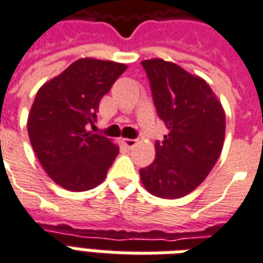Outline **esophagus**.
<instances>
[{
  "instance_id": "obj_1",
  "label": "esophagus",
  "mask_w": 263,
  "mask_h": 263,
  "mask_svg": "<svg viewBox=\"0 0 263 263\" xmlns=\"http://www.w3.org/2000/svg\"><path fill=\"white\" fill-rule=\"evenodd\" d=\"M122 143H124V146H126L128 149H131L137 145V141H135V139H129V138H124V139H122Z\"/></svg>"
}]
</instances>
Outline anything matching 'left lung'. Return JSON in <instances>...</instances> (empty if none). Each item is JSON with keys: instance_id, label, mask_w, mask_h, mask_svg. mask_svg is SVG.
Here are the masks:
<instances>
[{"instance_id": "obj_1", "label": "left lung", "mask_w": 263, "mask_h": 263, "mask_svg": "<svg viewBox=\"0 0 263 263\" xmlns=\"http://www.w3.org/2000/svg\"><path fill=\"white\" fill-rule=\"evenodd\" d=\"M158 117L169 134L156 141L155 160L139 171L149 193L179 198L201 184L218 160L226 137V114L210 86L180 66L143 60Z\"/></svg>"}]
</instances>
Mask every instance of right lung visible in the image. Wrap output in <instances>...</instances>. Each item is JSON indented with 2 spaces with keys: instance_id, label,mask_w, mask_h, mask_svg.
<instances>
[{
  "instance_id": "obj_1",
  "label": "right lung",
  "mask_w": 263,
  "mask_h": 263,
  "mask_svg": "<svg viewBox=\"0 0 263 263\" xmlns=\"http://www.w3.org/2000/svg\"><path fill=\"white\" fill-rule=\"evenodd\" d=\"M125 70L115 62L79 59L37 91L28 118L31 145L46 173L66 190L98 186L118 155L108 138L87 128L97 121L101 98Z\"/></svg>"
}]
</instances>
